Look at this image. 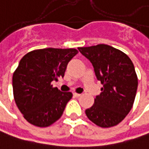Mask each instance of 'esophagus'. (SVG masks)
I'll return each instance as SVG.
<instances>
[{
  "label": "esophagus",
  "instance_id": "esophagus-1",
  "mask_svg": "<svg viewBox=\"0 0 149 149\" xmlns=\"http://www.w3.org/2000/svg\"><path fill=\"white\" fill-rule=\"evenodd\" d=\"M73 96L77 98V97H80V96H81V94H80V93H73Z\"/></svg>",
  "mask_w": 149,
  "mask_h": 149
}]
</instances>
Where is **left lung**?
<instances>
[{
	"instance_id": "8db88e82",
	"label": "left lung",
	"mask_w": 149,
	"mask_h": 149,
	"mask_svg": "<svg viewBox=\"0 0 149 149\" xmlns=\"http://www.w3.org/2000/svg\"><path fill=\"white\" fill-rule=\"evenodd\" d=\"M78 49L91 61L97 79L103 84L92 107L85 110L86 116L100 127L118 125L135 100L138 81L132 61L121 50L104 44Z\"/></svg>"
}]
</instances>
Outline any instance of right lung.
<instances>
[{
  "label": "right lung",
  "mask_w": 149,
  "mask_h": 149,
  "mask_svg": "<svg viewBox=\"0 0 149 149\" xmlns=\"http://www.w3.org/2000/svg\"><path fill=\"white\" fill-rule=\"evenodd\" d=\"M76 49H34L22 57L13 76L15 103L30 124L46 127L63 114L71 92H61L51 84L63 77Z\"/></svg>",
  "instance_id": "1"
}]
</instances>
